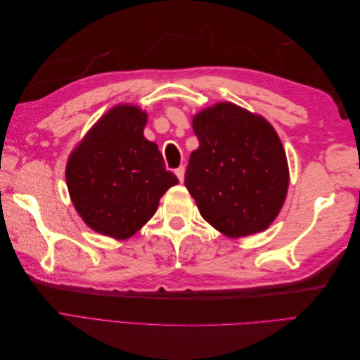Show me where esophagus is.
Returning a JSON list of instances; mask_svg holds the SVG:
<instances>
[{"label": "esophagus", "instance_id": "1", "mask_svg": "<svg viewBox=\"0 0 360 360\" xmlns=\"http://www.w3.org/2000/svg\"><path fill=\"white\" fill-rule=\"evenodd\" d=\"M184 171H186V168H184V167H179L176 169V176L180 180V183H183V180H184Z\"/></svg>", "mask_w": 360, "mask_h": 360}]
</instances>
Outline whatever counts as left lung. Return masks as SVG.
<instances>
[{
	"mask_svg": "<svg viewBox=\"0 0 360 360\" xmlns=\"http://www.w3.org/2000/svg\"><path fill=\"white\" fill-rule=\"evenodd\" d=\"M200 147L184 184L204 219L226 237L264 231L284 205L290 171L284 146L264 117L231 102L195 114Z\"/></svg>",
	"mask_w": 360,
	"mask_h": 360,
	"instance_id": "left-lung-1",
	"label": "left lung"
}]
</instances>
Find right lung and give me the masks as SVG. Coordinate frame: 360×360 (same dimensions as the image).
<instances>
[{
  "label": "right lung",
  "instance_id": "1",
  "mask_svg": "<svg viewBox=\"0 0 360 360\" xmlns=\"http://www.w3.org/2000/svg\"><path fill=\"white\" fill-rule=\"evenodd\" d=\"M147 112L117 105L97 120L68 159L70 200L93 231L124 240L151 219L179 180L144 136Z\"/></svg>",
  "mask_w": 360,
  "mask_h": 360
}]
</instances>
